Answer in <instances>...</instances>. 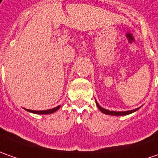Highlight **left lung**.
<instances>
[{"instance_id":"obj_1","label":"left lung","mask_w":158,"mask_h":158,"mask_svg":"<svg viewBox=\"0 0 158 158\" xmlns=\"http://www.w3.org/2000/svg\"><path fill=\"white\" fill-rule=\"evenodd\" d=\"M96 104H97V106L98 107V109L100 110L101 112H103V113H105V114H109V115H114V116H122V115H127V114H130L132 112H135L138 110V108L137 109H135V110H131V111H126V112H113V111H108V110H106V109H104V108H102L98 104V102H96Z\"/></svg>"}]
</instances>
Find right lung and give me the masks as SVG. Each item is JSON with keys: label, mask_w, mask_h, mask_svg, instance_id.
Segmentation results:
<instances>
[{"label": "right lung", "mask_w": 158, "mask_h": 158, "mask_svg": "<svg viewBox=\"0 0 158 158\" xmlns=\"http://www.w3.org/2000/svg\"><path fill=\"white\" fill-rule=\"evenodd\" d=\"M60 107V106H57V107H55V108H52V109H50V110H46V111H34V110H28V109H26V110H27L28 112L37 113V114H50V113L56 112Z\"/></svg>", "instance_id": "add662e5"}]
</instances>
